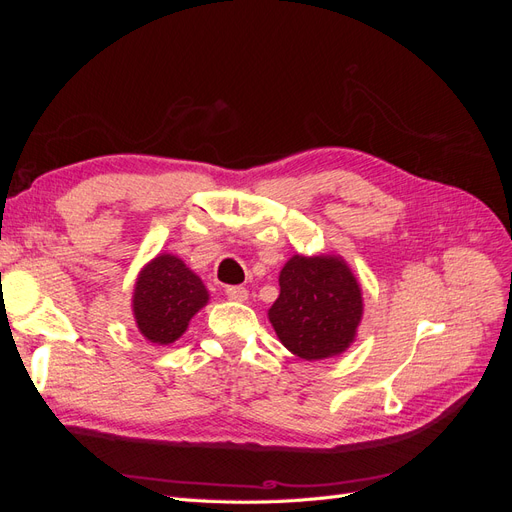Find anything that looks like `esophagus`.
I'll use <instances>...</instances> for the list:
<instances>
[{"mask_svg":"<svg viewBox=\"0 0 512 512\" xmlns=\"http://www.w3.org/2000/svg\"><path fill=\"white\" fill-rule=\"evenodd\" d=\"M226 297L230 301H245L247 299V290L243 286H228L226 288Z\"/></svg>","mask_w":512,"mask_h":512,"instance_id":"1","label":"esophagus"}]
</instances>
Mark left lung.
<instances>
[{"instance_id": "left-lung-1", "label": "left lung", "mask_w": 512, "mask_h": 512, "mask_svg": "<svg viewBox=\"0 0 512 512\" xmlns=\"http://www.w3.org/2000/svg\"><path fill=\"white\" fill-rule=\"evenodd\" d=\"M363 297L344 260L292 256L280 273L269 320L280 342L305 361L342 354L356 335Z\"/></svg>"}]
</instances>
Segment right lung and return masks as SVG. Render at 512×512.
<instances>
[{
    "mask_svg": "<svg viewBox=\"0 0 512 512\" xmlns=\"http://www.w3.org/2000/svg\"><path fill=\"white\" fill-rule=\"evenodd\" d=\"M209 301V292L183 260L170 254L153 258L138 275L134 290V318L149 342L173 344L188 322Z\"/></svg>",
    "mask_w": 512,
    "mask_h": 512,
    "instance_id": "1",
    "label": "right lung"
}]
</instances>
